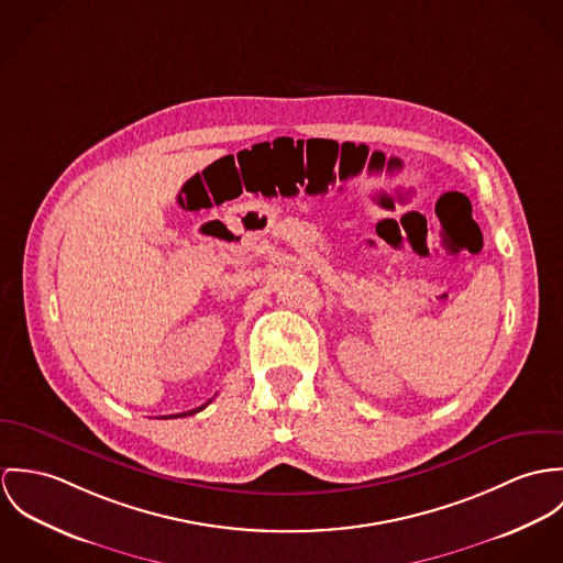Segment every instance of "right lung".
Segmentation results:
<instances>
[{
    "label": "right lung",
    "mask_w": 563,
    "mask_h": 563,
    "mask_svg": "<svg viewBox=\"0 0 563 563\" xmlns=\"http://www.w3.org/2000/svg\"><path fill=\"white\" fill-rule=\"evenodd\" d=\"M209 401H211V399H209ZM209 401H207V404H209ZM207 404H205V406H200V408H194V410H189V412H181V415H175V417H162V419H177V417H188V415H196V412H200L202 408H207Z\"/></svg>",
    "instance_id": "right-lung-1"
}]
</instances>
